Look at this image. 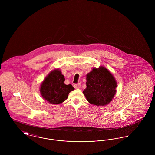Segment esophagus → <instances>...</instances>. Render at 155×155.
<instances>
[{
    "label": "esophagus",
    "mask_w": 155,
    "mask_h": 155,
    "mask_svg": "<svg viewBox=\"0 0 155 155\" xmlns=\"http://www.w3.org/2000/svg\"><path fill=\"white\" fill-rule=\"evenodd\" d=\"M81 87V84L78 83V84H74V87L75 89H79Z\"/></svg>",
    "instance_id": "34e87169"
}]
</instances>
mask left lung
Here are the masks:
<instances>
[{
  "mask_svg": "<svg viewBox=\"0 0 155 155\" xmlns=\"http://www.w3.org/2000/svg\"><path fill=\"white\" fill-rule=\"evenodd\" d=\"M87 88L83 94L89 103L104 106L110 103L116 94L117 83L107 69L94 68L87 75Z\"/></svg>",
  "mask_w": 155,
  "mask_h": 155,
  "instance_id": "left-lung-1",
  "label": "left lung"
}]
</instances>
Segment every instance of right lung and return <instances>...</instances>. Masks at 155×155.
<instances>
[{"mask_svg":"<svg viewBox=\"0 0 155 155\" xmlns=\"http://www.w3.org/2000/svg\"><path fill=\"white\" fill-rule=\"evenodd\" d=\"M65 78L59 70L50 73L41 84L40 92L42 97L52 104L62 103L68 97V94L74 90L73 87L64 84Z\"/></svg>","mask_w":155,"mask_h":155,"instance_id":"obj_1","label":"right lung"}]
</instances>
